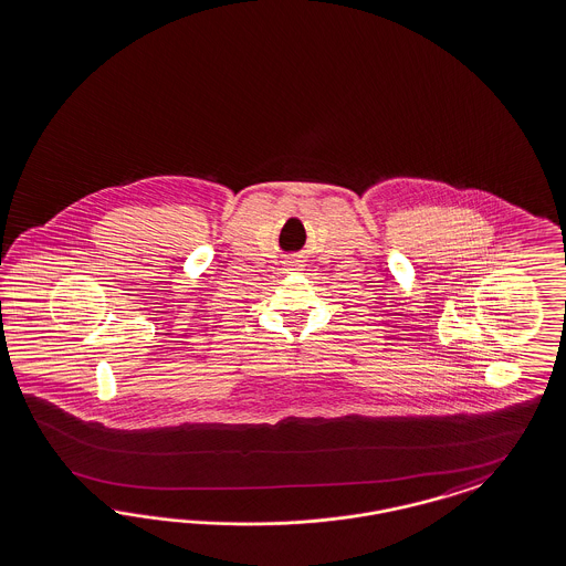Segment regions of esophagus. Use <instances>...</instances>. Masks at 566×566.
Instances as JSON below:
<instances>
[{
  "label": "esophagus",
  "mask_w": 566,
  "mask_h": 566,
  "mask_svg": "<svg viewBox=\"0 0 566 566\" xmlns=\"http://www.w3.org/2000/svg\"><path fill=\"white\" fill-rule=\"evenodd\" d=\"M285 266H287V269H292V271H295V269H300L302 264H300V260H287V262H285Z\"/></svg>",
  "instance_id": "esophagus-1"
}]
</instances>
